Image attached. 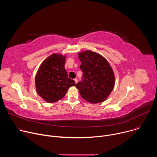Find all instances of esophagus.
<instances>
[{
	"label": "esophagus",
	"mask_w": 157,
	"mask_h": 157,
	"mask_svg": "<svg viewBox=\"0 0 157 157\" xmlns=\"http://www.w3.org/2000/svg\"><path fill=\"white\" fill-rule=\"evenodd\" d=\"M74 81H75V83H76V84H77V82H78V79L75 78V79H74Z\"/></svg>",
	"instance_id": "34e87169"
}]
</instances>
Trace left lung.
<instances>
[{"mask_svg": "<svg viewBox=\"0 0 157 157\" xmlns=\"http://www.w3.org/2000/svg\"><path fill=\"white\" fill-rule=\"evenodd\" d=\"M81 62L82 81L76 84L81 97L86 101L97 104L104 101L113 90L115 76L107 60L91 50L78 53Z\"/></svg>", "mask_w": 157, "mask_h": 157, "instance_id": "left-lung-1", "label": "left lung"}]
</instances>
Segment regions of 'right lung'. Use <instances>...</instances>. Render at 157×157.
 <instances>
[{"label":"right lung","instance_id":"1","mask_svg":"<svg viewBox=\"0 0 157 157\" xmlns=\"http://www.w3.org/2000/svg\"><path fill=\"white\" fill-rule=\"evenodd\" d=\"M66 57L53 53L43 61L37 71L35 79L36 90L47 102L61 100L68 89L76 84L74 80L68 77L64 68Z\"/></svg>","mask_w":157,"mask_h":157}]
</instances>
